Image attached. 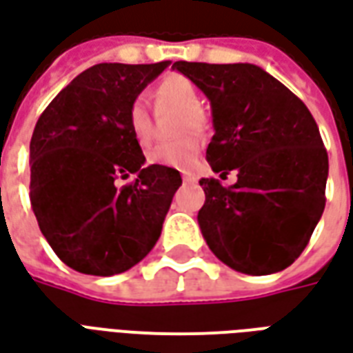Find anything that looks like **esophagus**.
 I'll use <instances>...</instances> for the list:
<instances>
[{"label":"esophagus","mask_w":353,"mask_h":353,"mask_svg":"<svg viewBox=\"0 0 353 353\" xmlns=\"http://www.w3.org/2000/svg\"><path fill=\"white\" fill-rule=\"evenodd\" d=\"M183 181L185 183H192V181H194V176H191V174H183Z\"/></svg>","instance_id":"1"}]
</instances>
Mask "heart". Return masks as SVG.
Returning <instances> with one entry per match:
<instances>
[{"instance_id":"obj_1","label":"heart","mask_w":353,"mask_h":353,"mask_svg":"<svg viewBox=\"0 0 353 353\" xmlns=\"http://www.w3.org/2000/svg\"><path fill=\"white\" fill-rule=\"evenodd\" d=\"M157 96V105L161 109H176L181 113V123L177 126V136L185 134H204L208 130V119L200 109L202 98L196 85L185 75L172 73L168 77L159 83L154 90ZM128 126L134 139L145 145L153 138V119L147 108V101L143 98H136L128 108ZM200 153V141L192 136L170 141V143H161L153 147L147 159L151 164L166 166L174 170H191Z\"/></svg>"}]
</instances>
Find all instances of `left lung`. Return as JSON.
<instances>
[{
	"instance_id": "left-lung-1",
	"label": "left lung",
	"mask_w": 353,
	"mask_h": 353,
	"mask_svg": "<svg viewBox=\"0 0 353 353\" xmlns=\"http://www.w3.org/2000/svg\"><path fill=\"white\" fill-rule=\"evenodd\" d=\"M206 94L214 138L199 225L210 250L238 272L265 276L303 253L325 208L329 159L314 117L285 85L253 64L176 62Z\"/></svg>"
}]
</instances>
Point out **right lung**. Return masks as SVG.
Returning a JSON list of instances; mask_svg holds the SVG:
<instances>
[{
    "mask_svg": "<svg viewBox=\"0 0 353 353\" xmlns=\"http://www.w3.org/2000/svg\"><path fill=\"white\" fill-rule=\"evenodd\" d=\"M170 62L98 64L60 90L30 141V202L60 261L83 274L128 270L161 236L181 176L145 164L128 108ZM137 179L123 188L116 179Z\"/></svg>",
    "mask_w": 353,
    "mask_h": 353,
    "instance_id": "1",
    "label": "right lung"
}]
</instances>
